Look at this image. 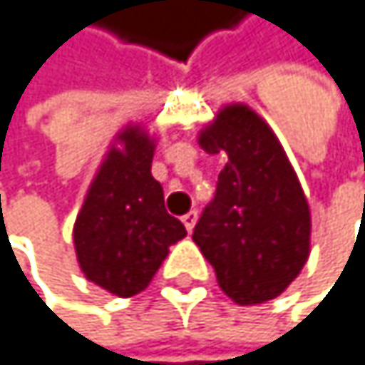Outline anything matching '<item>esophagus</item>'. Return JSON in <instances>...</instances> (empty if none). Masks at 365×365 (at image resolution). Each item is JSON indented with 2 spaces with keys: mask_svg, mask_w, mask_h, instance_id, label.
<instances>
[{
  "mask_svg": "<svg viewBox=\"0 0 365 365\" xmlns=\"http://www.w3.org/2000/svg\"><path fill=\"white\" fill-rule=\"evenodd\" d=\"M197 218H199V214L192 210V212H188L184 218H181V222L186 225V229H188V231H192V229H195V225H197Z\"/></svg>",
  "mask_w": 365,
  "mask_h": 365,
  "instance_id": "34e87169",
  "label": "esophagus"
}]
</instances>
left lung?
Segmentation results:
<instances>
[{
    "mask_svg": "<svg viewBox=\"0 0 365 365\" xmlns=\"http://www.w3.org/2000/svg\"><path fill=\"white\" fill-rule=\"evenodd\" d=\"M199 145L225 153L216 195L192 240L238 305L279 297L309 257L312 216L299 177L268 123L245 103L225 106Z\"/></svg>",
    "mask_w": 365,
    "mask_h": 365,
    "instance_id": "left-lung-1",
    "label": "left lung"
}]
</instances>
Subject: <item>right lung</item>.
I'll return each mask as SVG.
<instances>
[{"label":"right lung","instance_id":"obj_1","mask_svg":"<svg viewBox=\"0 0 365 365\" xmlns=\"http://www.w3.org/2000/svg\"><path fill=\"white\" fill-rule=\"evenodd\" d=\"M101 162L73 227L77 262L88 281L116 297H134L151 283L168 247L186 227L164 207L151 175L153 138L127 125Z\"/></svg>","mask_w":365,"mask_h":365}]
</instances>
